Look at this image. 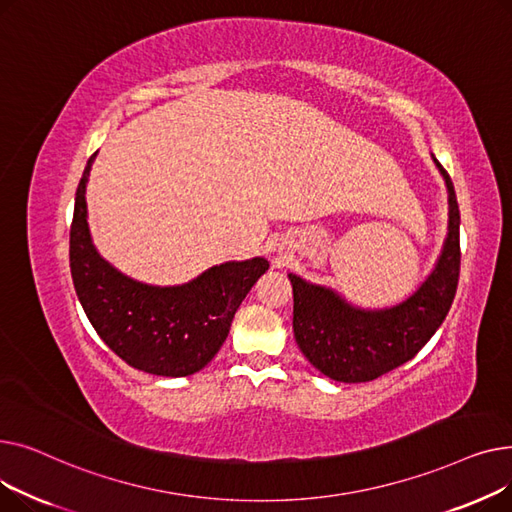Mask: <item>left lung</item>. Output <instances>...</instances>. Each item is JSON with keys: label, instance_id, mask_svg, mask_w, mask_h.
<instances>
[{"label": "left lung", "instance_id": "1", "mask_svg": "<svg viewBox=\"0 0 512 512\" xmlns=\"http://www.w3.org/2000/svg\"><path fill=\"white\" fill-rule=\"evenodd\" d=\"M448 238L436 270L423 286L392 309L363 311L324 286L292 276V330L303 355L328 378L344 384L369 382L413 359L436 334L454 301L461 274V213L448 172Z\"/></svg>", "mask_w": 512, "mask_h": 512}]
</instances>
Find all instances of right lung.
<instances>
[{"label":"right lung","instance_id":"obj_1","mask_svg":"<svg viewBox=\"0 0 512 512\" xmlns=\"http://www.w3.org/2000/svg\"><path fill=\"white\" fill-rule=\"evenodd\" d=\"M95 153L76 188L70 272L78 301L99 338L130 367L166 378L203 369L224 344L236 309L257 278L261 257L215 265L184 286H147L122 276L95 251L85 188Z\"/></svg>","mask_w":512,"mask_h":512}]
</instances>
